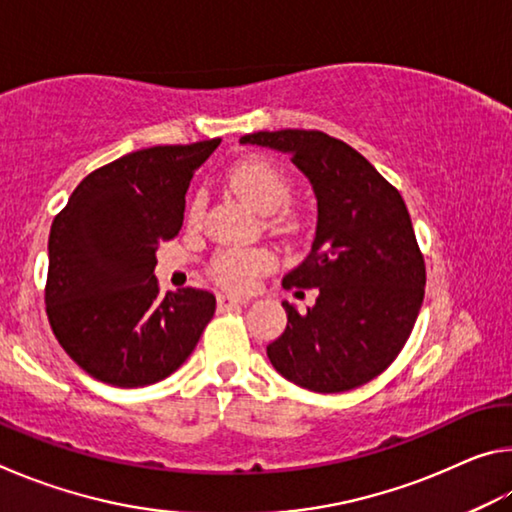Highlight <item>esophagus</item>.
<instances>
[{"mask_svg": "<svg viewBox=\"0 0 512 512\" xmlns=\"http://www.w3.org/2000/svg\"><path fill=\"white\" fill-rule=\"evenodd\" d=\"M246 298H237V296H228V293H219L216 296V307H219V311H228L232 307H241L246 305Z\"/></svg>", "mask_w": 512, "mask_h": 512, "instance_id": "obj_1", "label": "esophagus"}]
</instances>
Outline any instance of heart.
Masks as SVG:
<instances>
[{
    "instance_id": "1",
    "label": "heart",
    "mask_w": 512,
    "mask_h": 512,
    "mask_svg": "<svg viewBox=\"0 0 512 512\" xmlns=\"http://www.w3.org/2000/svg\"><path fill=\"white\" fill-rule=\"evenodd\" d=\"M228 185L255 212L273 214L289 201L291 183L284 173L262 158H246L228 171ZM205 212V196L196 194L189 203L187 219L198 223ZM277 264L268 248H225L216 253L210 275L230 291H248L259 275L273 271Z\"/></svg>"
}]
</instances>
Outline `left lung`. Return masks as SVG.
<instances>
[{
  "instance_id": "obj_1",
  "label": "left lung",
  "mask_w": 512,
  "mask_h": 512,
  "mask_svg": "<svg viewBox=\"0 0 512 512\" xmlns=\"http://www.w3.org/2000/svg\"><path fill=\"white\" fill-rule=\"evenodd\" d=\"M239 142L289 153L318 201L311 253L282 280L298 293L318 289L316 305L300 316L282 302L287 329L266 348L268 359L314 393L366 384L402 352L424 298L427 271L402 194L323 131H259Z\"/></svg>"
}]
</instances>
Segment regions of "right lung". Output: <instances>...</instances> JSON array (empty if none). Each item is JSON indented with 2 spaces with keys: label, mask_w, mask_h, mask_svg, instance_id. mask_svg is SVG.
Returning <instances> with one entry per match:
<instances>
[{
  "label": "right lung",
  "mask_w": 512,
  "mask_h": 512,
  "mask_svg": "<svg viewBox=\"0 0 512 512\" xmlns=\"http://www.w3.org/2000/svg\"><path fill=\"white\" fill-rule=\"evenodd\" d=\"M219 137L128 153L81 180L49 232L45 305L58 343L90 377L119 388L169 377L216 309L203 289L160 296L155 250L183 228L194 171Z\"/></svg>",
  "instance_id": "1"
}]
</instances>
